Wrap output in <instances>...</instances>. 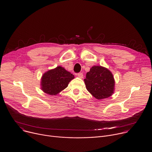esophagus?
<instances>
[{"label": "esophagus", "instance_id": "34e87169", "mask_svg": "<svg viewBox=\"0 0 152 152\" xmlns=\"http://www.w3.org/2000/svg\"><path fill=\"white\" fill-rule=\"evenodd\" d=\"M77 76H78L79 78L82 79V78L83 77V74L82 73H79L77 74Z\"/></svg>", "mask_w": 152, "mask_h": 152}]
</instances>
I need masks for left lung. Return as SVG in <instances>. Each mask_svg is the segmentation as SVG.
Returning a JSON list of instances; mask_svg holds the SVG:
<instances>
[{
  "instance_id": "1",
  "label": "left lung",
  "mask_w": 152,
  "mask_h": 152,
  "mask_svg": "<svg viewBox=\"0 0 152 152\" xmlns=\"http://www.w3.org/2000/svg\"><path fill=\"white\" fill-rule=\"evenodd\" d=\"M86 88L97 99L107 98L114 91L115 80L112 73L102 66H94L86 74Z\"/></svg>"
}]
</instances>
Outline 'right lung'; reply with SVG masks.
<instances>
[{
    "mask_svg": "<svg viewBox=\"0 0 152 152\" xmlns=\"http://www.w3.org/2000/svg\"><path fill=\"white\" fill-rule=\"evenodd\" d=\"M69 72L60 66L49 70L41 78V89L50 95H56L66 88L69 83L74 79Z\"/></svg>",
    "mask_w": 152,
    "mask_h": 152,
    "instance_id": "obj_1",
    "label": "right lung"
}]
</instances>
